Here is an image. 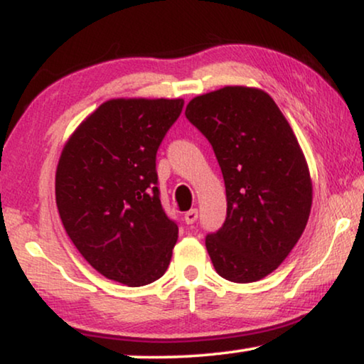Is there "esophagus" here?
I'll use <instances>...</instances> for the list:
<instances>
[{
  "instance_id": "esophagus-1",
  "label": "esophagus",
  "mask_w": 364,
  "mask_h": 364,
  "mask_svg": "<svg viewBox=\"0 0 364 364\" xmlns=\"http://www.w3.org/2000/svg\"><path fill=\"white\" fill-rule=\"evenodd\" d=\"M197 218H198L197 208H191V210L186 212V215H183V220H186L187 225H192V223H196Z\"/></svg>"
}]
</instances>
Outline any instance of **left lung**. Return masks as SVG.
Wrapping results in <instances>:
<instances>
[{
    "instance_id": "1",
    "label": "left lung",
    "mask_w": 364,
    "mask_h": 364,
    "mask_svg": "<svg viewBox=\"0 0 364 364\" xmlns=\"http://www.w3.org/2000/svg\"><path fill=\"white\" fill-rule=\"evenodd\" d=\"M186 116L212 144L227 193V218L208 233L215 270L233 283L262 280L300 240L311 178L290 124L265 91L225 86L193 97Z\"/></svg>"
}]
</instances>
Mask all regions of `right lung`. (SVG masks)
<instances>
[{
  "label": "right lung",
  "mask_w": 364,
  "mask_h": 364,
  "mask_svg": "<svg viewBox=\"0 0 364 364\" xmlns=\"http://www.w3.org/2000/svg\"><path fill=\"white\" fill-rule=\"evenodd\" d=\"M183 99H111L79 124L56 168L66 233L109 280L144 287L166 273L178 237L164 212L156 154Z\"/></svg>",
  "instance_id": "1"
}]
</instances>
